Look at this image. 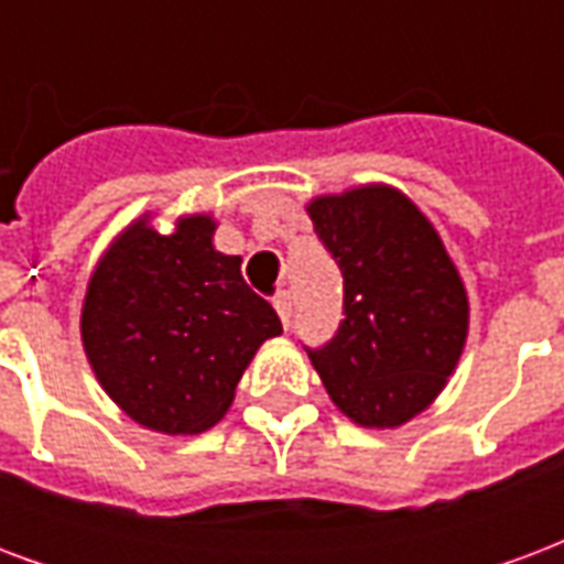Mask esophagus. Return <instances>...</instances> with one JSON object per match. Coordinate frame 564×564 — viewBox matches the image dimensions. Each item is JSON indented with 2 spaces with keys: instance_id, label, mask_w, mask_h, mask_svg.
I'll list each match as a JSON object with an SVG mask.
<instances>
[{
  "instance_id": "34e87169",
  "label": "esophagus",
  "mask_w": 564,
  "mask_h": 564,
  "mask_svg": "<svg viewBox=\"0 0 564 564\" xmlns=\"http://www.w3.org/2000/svg\"><path fill=\"white\" fill-rule=\"evenodd\" d=\"M274 307L281 314L283 326H290V317H293V295H290V290H281V293L274 295Z\"/></svg>"
}]
</instances>
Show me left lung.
<instances>
[{
    "label": "left lung",
    "instance_id": "8db88e82",
    "mask_svg": "<svg viewBox=\"0 0 564 564\" xmlns=\"http://www.w3.org/2000/svg\"><path fill=\"white\" fill-rule=\"evenodd\" d=\"M344 274L335 338L307 350L335 408L395 429L447 387L468 338V293L423 210L395 186L366 184L307 202Z\"/></svg>",
    "mask_w": 564,
    "mask_h": 564
}]
</instances>
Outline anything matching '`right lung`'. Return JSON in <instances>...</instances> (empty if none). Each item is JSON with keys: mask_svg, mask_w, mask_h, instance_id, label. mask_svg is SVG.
<instances>
[{"mask_svg": "<svg viewBox=\"0 0 564 564\" xmlns=\"http://www.w3.org/2000/svg\"><path fill=\"white\" fill-rule=\"evenodd\" d=\"M210 214L156 232L150 214L117 235L87 283L84 354L111 402L162 435L220 423L262 341L281 335L274 307L241 278V257L214 247Z\"/></svg>", "mask_w": 564, "mask_h": 564, "instance_id": "add662e5", "label": "right lung"}]
</instances>
